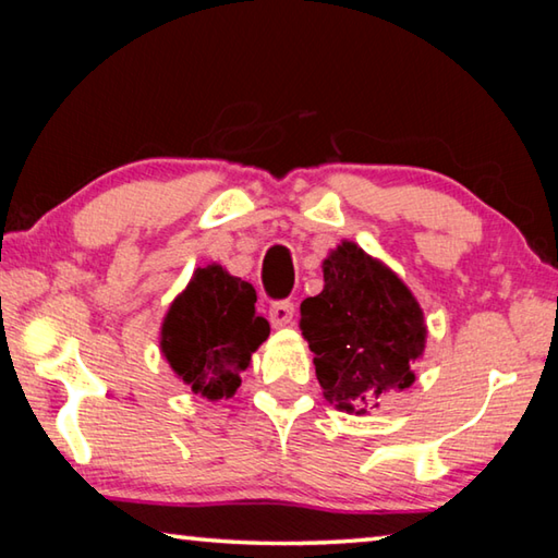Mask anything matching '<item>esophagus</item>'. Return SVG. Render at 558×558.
Masks as SVG:
<instances>
[{"mask_svg": "<svg viewBox=\"0 0 558 558\" xmlns=\"http://www.w3.org/2000/svg\"><path fill=\"white\" fill-rule=\"evenodd\" d=\"M292 317H295V305H292L290 300L272 302V307H270V325L272 327H288L292 323Z\"/></svg>", "mask_w": 558, "mask_h": 558, "instance_id": "1", "label": "esophagus"}]
</instances>
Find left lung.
I'll use <instances>...</instances> for the list:
<instances>
[{
    "mask_svg": "<svg viewBox=\"0 0 558 558\" xmlns=\"http://www.w3.org/2000/svg\"><path fill=\"white\" fill-rule=\"evenodd\" d=\"M323 276V292L300 305L302 337L325 399L344 413L366 415L415 381L426 317L409 286L354 241L329 251Z\"/></svg>",
    "mask_w": 558,
    "mask_h": 558,
    "instance_id": "obj_1",
    "label": "left lung"
}]
</instances>
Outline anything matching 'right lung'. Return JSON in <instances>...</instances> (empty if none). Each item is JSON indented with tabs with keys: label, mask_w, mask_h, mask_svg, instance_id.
Returning a JSON list of instances; mask_svg holds the SVG:
<instances>
[{
	"label": "right lung",
	"mask_w": 558,
	"mask_h": 558,
	"mask_svg": "<svg viewBox=\"0 0 558 558\" xmlns=\"http://www.w3.org/2000/svg\"><path fill=\"white\" fill-rule=\"evenodd\" d=\"M270 325L256 313V290L219 263L196 268L172 300L159 329L169 369L206 401L231 399L251 354L266 342Z\"/></svg>",
	"instance_id": "add662e5"
}]
</instances>
